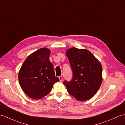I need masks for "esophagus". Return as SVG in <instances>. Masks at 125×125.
Wrapping results in <instances>:
<instances>
[{
	"label": "esophagus",
	"instance_id": "obj_1",
	"mask_svg": "<svg viewBox=\"0 0 125 125\" xmlns=\"http://www.w3.org/2000/svg\"><path fill=\"white\" fill-rule=\"evenodd\" d=\"M59 80H60V82H62V80H63V77H62V76H59Z\"/></svg>",
	"mask_w": 125,
	"mask_h": 125
}]
</instances>
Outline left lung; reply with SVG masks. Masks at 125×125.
Segmentation results:
<instances>
[{"label":"left lung","instance_id":"8db88e82","mask_svg":"<svg viewBox=\"0 0 125 125\" xmlns=\"http://www.w3.org/2000/svg\"><path fill=\"white\" fill-rule=\"evenodd\" d=\"M73 72L70 82L63 83L68 92L78 101L93 97L102 82V67L100 62L86 49L72 47L66 51Z\"/></svg>","mask_w":125,"mask_h":125}]
</instances>
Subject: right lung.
Returning <instances> with one entry per match:
<instances>
[{"instance_id": "add662e5", "label": "right lung", "mask_w": 125, "mask_h": 125, "mask_svg": "<svg viewBox=\"0 0 125 125\" xmlns=\"http://www.w3.org/2000/svg\"><path fill=\"white\" fill-rule=\"evenodd\" d=\"M51 50L42 48L29 55L19 72L20 86L29 97L39 100L48 95L59 82L49 61Z\"/></svg>"}]
</instances>
